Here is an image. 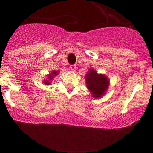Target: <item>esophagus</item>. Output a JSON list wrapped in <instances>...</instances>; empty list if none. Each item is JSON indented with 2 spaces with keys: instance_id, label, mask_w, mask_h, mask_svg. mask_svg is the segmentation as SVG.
I'll return each mask as SVG.
<instances>
[{
  "instance_id": "esophagus-1",
  "label": "esophagus",
  "mask_w": 153,
  "mask_h": 153,
  "mask_svg": "<svg viewBox=\"0 0 153 153\" xmlns=\"http://www.w3.org/2000/svg\"><path fill=\"white\" fill-rule=\"evenodd\" d=\"M70 68L72 71H75L76 69V65H71V66L70 67Z\"/></svg>"
}]
</instances>
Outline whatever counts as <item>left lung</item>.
Wrapping results in <instances>:
<instances>
[{"mask_svg": "<svg viewBox=\"0 0 153 153\" xmlns=\"http://www.w3.org/2000/svg\"><path fill=\"white\" fill-rule=\"evenodd\" d=\"M86 83L88 90L94 98H100L105 94L109 85V80L106 76L97 74L96 70L90 69L86 74Z\"/></svg>", "mask_w": 153, "mask_h": 153, "instance_id": "left-lung-1", "label": "left lung"}]
</instances>
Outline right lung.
I'll use <instances>...</instances> for the list:
<instances>
[{"label": "right lung", "mask_w": 153, "mask_h": 153, "mask_svg": "<svg viewBox=\"0 0 153 153\" xmlns=\"http://www.w3.org/2000/svg\"><path fill=\"white\" fill-rule=\"evenodd\" d=\"M57 74H58V71H56V70H53V71H52V72H51V74H49V75H48V76H47V79H46V80L44 81V84H46V85L51 84V82H50V81L52 80L53 78V76H56Z\"/></svg>", "instance_id": "1"}]
</instances>
